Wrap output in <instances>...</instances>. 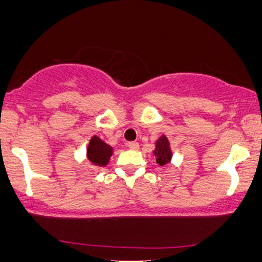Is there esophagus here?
Masks as SVG:
<instances>
[{
  "instance_id": "34e87169",
  "label": "esophagus",
  "mask_w": 262,
  "mask_h": 262,
  "mask_svg": "<svg viewBox=\"0 0 262 262\" xmlns=\"http://www.w3.org/2000/svg\"><path fill=\"white\" fill-rule=\"evenodd\" d=\"M127 146H128V149H131V150H138L139 144L137 142H128Z\"/></svg>"
}]
</instances>
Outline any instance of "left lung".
Listing matches in <instances>:
<instances>
[{
	"mask_svg": "<svg viewBox=\"0 0 262 262\" xmlns=\"http://www.w3.org/2000/svg\"><path fill=\"white\" fill-rule=\"evenodd\" d=\"M154 155L156 157V162L160 166H164L171 160V151L169 148V142L166 136H161L156 141V148L154 150Z\"/></svg>",
	"mask_w": 262,
	"mask_h": 262,
	"instance_id": "left-lung-1",
	"label": "left lung"
}]
</instances>
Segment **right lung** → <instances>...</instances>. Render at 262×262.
<instances>
[{
	"label": "right lung",
	"mask_w": 262,
	"mask_h": 262,
	"mask_svg": "<svg viewBox=\"0 0 262 262\" xmlns=\"http://www.w3.org/2000/svg\"><path fill=\"white\" fill-rule=\"evenodd\" d=\"M112 146L106 144L99 137H92L87 149V157L96 167H103L108 163L110 157L112 155Z\"/></svg>",
	"instance_id": "obj_1"
}]
</instances>
